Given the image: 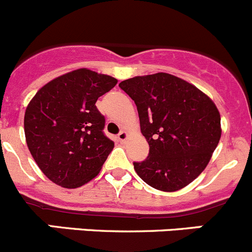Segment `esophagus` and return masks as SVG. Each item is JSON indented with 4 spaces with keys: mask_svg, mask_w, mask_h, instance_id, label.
<instances>
[{
    "mask_svg": "<svg viewBox=\"0 0 252 252\" xmlns=\"http://www.w3.org/2000/svg\"><path fill=\"white\" fill-rule=\"evenodd\" d=\"M117 138H119L120 142H126L128 138V133L126 132V131H121V132L119 133V136H117Z\"/></svg>",
    "mask_w": 252,
    "mask_h": 252,
    "instance_id": "1",
    "label": "esophagus"
}]
</instances>
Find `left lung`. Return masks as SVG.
<instances>
[{"mask_svg": "<svg viewBox=\"0 0 252 252\" xmlns=\"http://www.w3.org/2000/svg\"><path fill=\"white\" fill-rule=\"evenodd\" d=\"M137 106L150 155L133 168L162 191L184 188L209 163L221 137L220 112L207 94L168 73L135 76L119 84Z\"/></svg>", "mask_w": 252, "mask_h": 252, "instance_id": "obj_1", "label": "left lung"}]
</instances>
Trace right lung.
Wrapping results in <instances>:
<instances>
[{
	"label": "right lung",
	"mask_w": 252,
	"mask_h": 252,
	"mask_svg": "<svg viewBox=\"0 0 252 252\" xmlns=\"http://www.w3.org/2000/svg\"><path fill=\"white\" fill-rule=\"evenodd\" d=\"M116 84L112 76L80 68L50 80L32 97L26 142L53 183L79 188L100 173L114 142L102 132L105 117L95 102Z\"/></svg>",
	"instance_id": "obj_1"
}]
</instances>
